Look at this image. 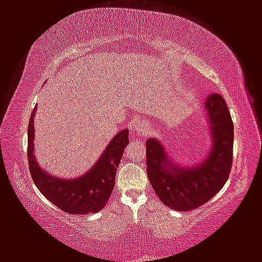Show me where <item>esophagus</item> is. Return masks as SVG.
<instances>
[{
  "instance_id": "obj_1",
  "label": "esophagus",
  "mask_w": 262,
  "mask_h": 262,
  "mask_svg": "<svg viewBox=\"0 0 262 262\" xmlns=\"http://www.w3.org/2000/svg\"><path fill=\"white\" fill-rule=\"evenodd\" d=\"M148 130H149V127L147 126V123L144 121H138V122H135L134 128H133V132H134L136 136L146 135Z\"/></svg>"
}]
</instances>
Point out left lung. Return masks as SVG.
<instances>
[{
  "instance_id": "left-lung-1",
  "label": "left lung",
  "mask_w": 262,
  "mask_h": 262,
  "mask_svg": "<svg viewBox=\"0 0 262 262\" xmlns=\"http://www.w3.org/2000/svg\"><path fill=\"white\" fill-rule=\"evenodd\" d=\"M212 132V150L193 167L174 165L159 140L146 142L147 175L150 185L166 206L187 212L205 205L228 180L233 162L234 127L227 104L219 94L205 101Z\"/></svg>"
}]
</instances>
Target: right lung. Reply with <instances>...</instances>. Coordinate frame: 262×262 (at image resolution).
Instances as JSON below:
<instances>
[{
	"instance_id": "add662e5",
	"label": "right lung",
	"mask_w": 262,
	"mask_h": 262,
	"mask_svg": "<svg viewBox=\"0 0 262 262\" xmlns=\"http://www.w3.org/2000/svg\"><path fill=\"white\" fill-rule=\"evenodd\" d=\"M28 124V163L31 179L38 190L58 208L69 214L97 213L106 206L115 185L116 168L129 143L128 129L118 133L87 174L76 179L52 177L38 166L34 155V116Z\"/></svg>"
}]
</instances>
